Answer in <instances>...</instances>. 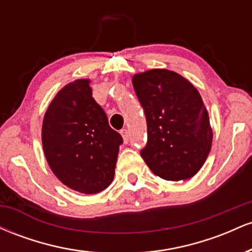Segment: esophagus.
I'll return each instance as SVG.
<instances>
[{
    "label": "esophagus",
    "instance_id": "34e87169",
    "mask_svg": "<svg viewBox=\"0 0 252 252\" xmlns=\"http://www.w3.org/2000/svg\"><path fill=\"white\" fill-rule=\"evenodd\" d=\"M121 135L123 136V141H124V142L128 143V141H129V132H128V130L122 129V130H121Z\"/></svg>",
    "mask_w": 252,
    "mask_h": 252
}]
</instances>
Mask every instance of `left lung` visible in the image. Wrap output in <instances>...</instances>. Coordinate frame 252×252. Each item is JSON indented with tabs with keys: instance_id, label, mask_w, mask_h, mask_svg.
I'll return each instance as SVG.
<instances>
[{
	"instance_id": "obj_1",
	"label": "left lung",
	"mask_w": 252,
	"mask_h": 252,
	"mask_svg": "<svg viewBox=\"0 0 252 252\" xmlns=\"http://www.w3.org/2000/svg\"><path fill=\"white\" fill-rule=\"evenodd\" d=\"M132 85L147 120L144 162L166 180L192 178L206 161L213 136L198 90L180 74L158 68L135 74Z\"/></svg>"
}]
</instances>
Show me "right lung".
Here are the masks:
<instances>
[{"mask_svg": "<svg viewBox=\"0 0 252 252\" xmlns=\"http://www.w3.org/2000/svg\"><path fill=\"white\" fill-rule=\"evenodd\" d=\"M89 79L63 88L43 117L42 147L54 175L85 194L102 192L114 180L122 136L92 97Z\"/></svg>", "mask_w": 252, "mask_h": 252, "instance_id": "1", "label": "right lung"}]
</instances>
